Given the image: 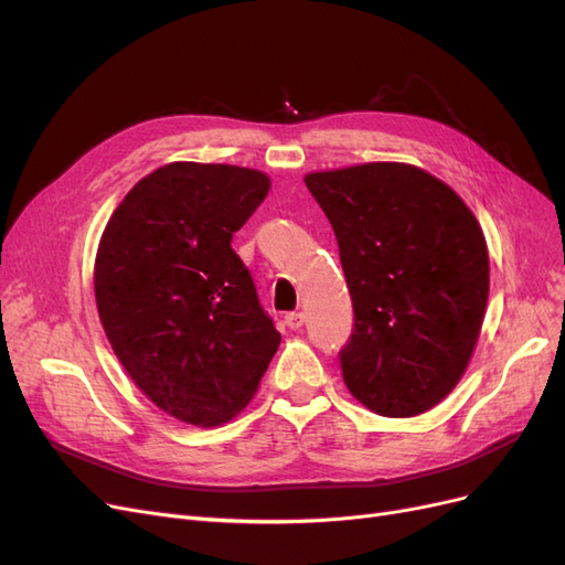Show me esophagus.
Segmentation results:
<instances>
[{"label":"esophagus","instance_id":"obj_1","mask_svg":"<svg viewBox=\"0 0 565 565\" xmlns=\"http://www.w3.org/2000/svg\"><path fill=\"white\" fill-rule=\"evenodd\" d=\"M285 324H287L289 330H301V324H303V313H301V311L287 313V316H285Z\"/></svg>","mask_w":565,"mask_h":565}]
</instances>
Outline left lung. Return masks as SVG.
<instances>
[{"label": "left lung", "instance_id": "left-lung-1", "mask_svg": "<svg viewBox=\"0 0 565 565\" xmlns=\"http://www.w3.org/2000/svg\"><path fill=\"white\" fill-rule=\"evenodd\" d=\"M337 235L353 301L344 384L372 413L415 417L457 386L481 334L488 245L450 185L403 162L303 177Z\"/></svg>", "mask_w": 565, "mask_h": 565}]
</instances>
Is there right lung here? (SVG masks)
I'll return each mask as SVG.
<instances>
[{"mask_svg":"<svg viewBox=\"0 0 565 565\" xmlns=\"http://www.w3.org/2000/svg\"><path fill=\"white\" fill-rule=\"evenodd\" d=\"M268 188L256 169L172 162L131 188L100 235L94 292L110 347L185 424L233 419L280 347L231 247Z\"/></svg>","mask_w":565,"mask_h":565,"instance_id":"obj_1","label":"right lung"}]
</instances>
